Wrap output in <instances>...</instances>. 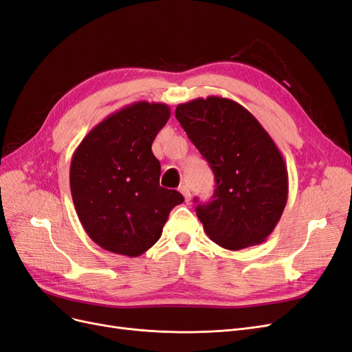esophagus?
Here are the masks:
<instances>
[{"label":"esophagus","mask_w":352,"mask_h":352,"mask_svg":"<svg viewBox=\"0 0 352 352\" xmlns=\"http://www.w3.org/2000/svg\"><path fill=\"white\" fill-rule=\"evenodd\" d=\"M179 190H180V194L184 195L185 201H186V202H189V201H190V190L188 189V186H186V185H182V186L179 188Z\"/></svg>","instance_id":"obj_1"}]
</instances>
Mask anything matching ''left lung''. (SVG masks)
Wrapping results in <instances>:
<instances>
[{
  "instance_id": "8db88e82",
  "label": "left lung",
  "mask_w": 352,
  "mask_h": 352,
  "mask_svg": "<svg viewBox=\"0 0 352 352\" xmlns=\"http://www.w3.org/2000/svg\"><path fill=\"white\" fill-rule=\"evenodd\" d=\"M175 114L216 177L212 199L197 207L208 238L230 251L267 239L287 201L286 163L272 136L241 104L217 95L179 104Z\"/></svg>"
}]
</instances>
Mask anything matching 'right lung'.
<instances>
[{"instance_id": "obj_1", "label": "right lung", "mask_w": 352, "mask_h": 352, "mask_svg": "<svg viewBox=\"0 0 352 352\" xmlns=\"http://www.w3.org/2000/svg\"><path fill=\"white\" fill-rule=\"evenodd\" d=\"M168 119L167 104L132 102L105 117L73 153V204L85 232L105 251L144 254L184 202L177 190L160 186L162 166L151 150Z\"/></svg>"}]
</instances>
